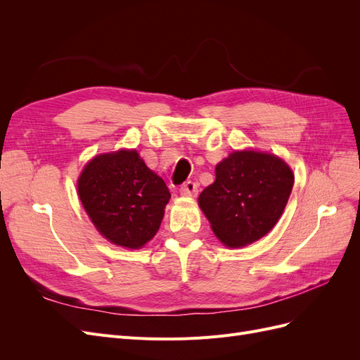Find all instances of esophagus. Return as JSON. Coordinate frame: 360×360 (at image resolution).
Returning <instances> with one entry per match:
<instances>
[{
    "mask_svg": "<svg viewBox=\"0 0 360 360\" xmlns=\"http://www.w3.org/2000/svg\"><path fill=\"white\" fill-rule=\"evenodd\" d=\"M197 193H198V184L193 181H186L180 188L181 197H197Z\"/></svg>",
    "mask_w": 360,
    "mask_h": 360,
    "instance_id": "obj_1",
    "label": "esophagus"
}]
</instances>
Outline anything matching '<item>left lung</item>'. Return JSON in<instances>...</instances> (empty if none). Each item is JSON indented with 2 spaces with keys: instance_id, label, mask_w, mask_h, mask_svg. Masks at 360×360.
Instances as JSON below:
<instances>
[{
  "instance_id": "left-lung-1",
  "label": "left lung",
  "mask_w": 360,
  "mask_h": 360,
  "mask_svg": "<svg viewBox=\"0 0 360 360\" xmlns=\"http://www.w3.org/2000/svg\"><path fill=\"white\" fill-rule=\"evenodd\" d=\"M214 174L198 205L217 240L238 249L264 237L290 198L294 174L288 163L267 151L243 148L217 163Z\"/></svg>"
}]
</instances>
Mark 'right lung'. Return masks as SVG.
<instances>
[{"label": "right lung", "instance_id": "add662e5", "mask_svg": "<svg viewBox=\"0 0 360 360\" xmlns=\"http://www.w3.org/2000/svg\"><path fill=\"white\" fill-rule=\"evenodd\" d=\"M76 189L96 230L126 249H141L156 236L171 198L165 181L146 165L136 148L90 159Z\"/></svg>", "mask_w": 360, "mask_h": 360}]
</instances>
